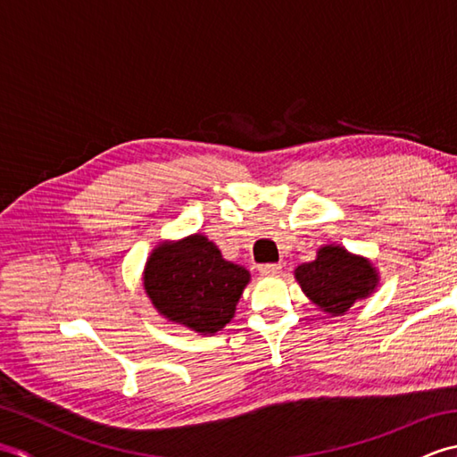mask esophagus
<instances>
[{
	"label": "esophagus",
	"mask_w": 457,
	"mask_h": 457,
	"mask_svg": "<svg viewBox=\"0 0 457 457\" xmlns=\"http://www.w3.org/2000/svg\"><path fill=\"white\" fill-rule=\"evenodd\" d=\"M259 273L265 275V277L278 275L280 273V265H277V263H265V265L259 267Z\"/></svg>",
	"instance_id": "34e87169"
}]
</instances>
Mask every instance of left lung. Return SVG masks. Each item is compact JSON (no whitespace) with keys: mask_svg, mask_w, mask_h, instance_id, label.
<instances>
[{"mask_svg":"<svg viewBox=\"0 0 457 457\" xmlns=\"http://www.w3.org/2000/svg\"><path fill=\"white\" fill-rule=\"evenodd\" d=\"M295 275L304 295L332 316L347 312L377 285V273L367 259L332 245L320 249L316 261L303 263Z\"/></svg>","mask_w":457,"mask_h":457,"instance_id":"1","label":"left lung"}]
</instances>
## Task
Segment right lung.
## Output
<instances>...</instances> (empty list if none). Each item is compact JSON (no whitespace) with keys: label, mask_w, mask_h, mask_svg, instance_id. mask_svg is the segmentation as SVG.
<instances>
[{"label":"right lung","mask_w":457,"mask_h":457,"mask_svg":"<svg viewBox=\"0 0 457 457\" xmlns=\"http://www.w3.org/2000/svg\"><path fill=\"white\" fill-rule=\"evenodd\" d=\"M145 290L159 312L200 334H216L236 312L249 270L229 263L204 236L161 245L145 267Z\"/></svg>","instance_id":"obj_1"}]
</instances>
